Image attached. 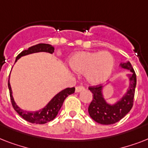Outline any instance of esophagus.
I'll return each instance as SVG.
<instances>
[{
	"instance_id": "esophagus-1",
	"label": "esophagus",
	"mask_w": 148,
	"mask_h": 148,
	"mask_svg": "<svg viewBox=\"0 0 148 148\" xmlns=\"http://www.w3.org/2000/svg\"><path fill=\"white\" fill-rule=\"evenodd\" d=\"M84 90V88L83 86H77V87L75 88V91H76L77 93L81 92V91H82V90Z\"/></svg>"
}]
</instances>
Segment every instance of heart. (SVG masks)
<instances>
[{
    "instance_id": "1",
    "label": "heart",
    "mask_w": 148,
    "mask_h": 148,
    "mask_svg": "<svg viewBox=\"0 0 148 148\" xmlns=\"http://www.w3.org/2000/svg\"><path fill=\"white\" fill-rule=\"evenodd\" d=\"M69 65L74 72L85 74L89 83L97 85L109 78L114 59L108 51H78L70 58Z\"/></svg>"
}]
</instances>
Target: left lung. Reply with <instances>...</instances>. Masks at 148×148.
Returning <instances> with one entry per match:
<instances>
[{"instance_id": "8db88e82", "label": "left lung", "mask_w": 148, "mask_h": 148, "mask_svg": "<svg viewBox=\"0 0 148 148\" xmlns=\"http://www.w3.org/2000/svg\"><path fill=\"white\" fill-rule=\"evenodd\" d=\"M120 67L128 70L130 74L126 75L129 82L126 92L117 101L114 103L107 101L103 94L105 86L97 85L88 88L93 94V100L88 108V113L90 117L99 124L108 125L119 121L131 110L133 106L137 82L135 72L129 61L121 63Z\"/></svg>"}]
</instances>
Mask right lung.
Returning a JSON list of instances; mask_svg holds the SVG:
<instances>
[{"label": "right lung", "instance_id": "add662e5", "mask_svg": "<svg viewBox=\"0 0 148 148\" xmlns=\"http://www.w3.org/2000/svg\"><path fill=\"white\" fill-rule=\"evenodd\" d=\"M39 52H47L49 53H53L54 52V47L48 44H38L34 46L29 47L28 49L24 50L21 53H19L16 58L15 63L17 62V60L20 59L21 57L31 54V53H39ZM8 88L10 91V101L12 103V105L14 108V110L17 112V114L27 121L32 123V124H46L47 122L53 120L58 115L59 110H60L61 106H62L64 101L66 97L70 95L74 94L75 88H67L64 90H60V92L51 99V101L45 106L44 108L35 111H27L24 110L20 108L15 102L14 97H13V92L10 84V76L8 80Z\"/></svg>", "mask_w": 148, "mask_h": 148}]
</instances>
